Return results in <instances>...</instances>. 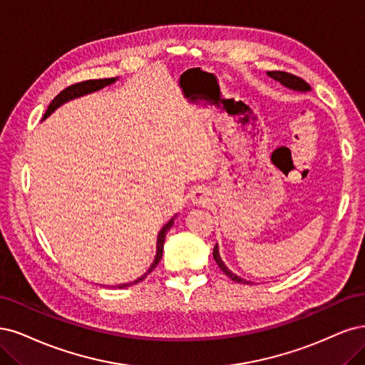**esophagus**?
<instances>
[{"label":"esophagus","mask_w":365,"mask_h":365,"mask_svg":"<svg viewBox=\"0 0 365 365\" xmlns=\"http://www.w3.org/2000/svg\"><path fill=\"white\" fill-rule=\"evenodd\" d=\"M191 200H192L194 205H202V206H205V205L209 203V192L205 190V187L198 186V187H195V190L192 191Z\"/></svg>","instance_id":"34e87169"}]
</instances>
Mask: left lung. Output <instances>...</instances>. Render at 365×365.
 <instances>
[{"label": "left lung", "mask_w": 365, "mask_h": 365, "mask_svg": "<svg viewBox=\"0 0 365 365\" xmlns=\"http://www.w3.org/2000/svg\"><path fill=\"white\" fill-rule=\"evenodd\" d=\"M268 76L272 77V78H274V80H277V81H280L282 85H285V86L289 88V89H296V91H309V89H311V86H309L303 78H300V77H297V76H294V74H289V73H285V71H268ZM214 259H215V262L218 264L221 272L225 273L227 277H230V279L235 280V282H240V284H247V280L238 277L237 274H233V273L230 272V269L225 265V262L221 261V257H220V255H218V247H217V244H215V247H214Z\"/></svg>", "instance_id": "8db88e82"}]
</instances>
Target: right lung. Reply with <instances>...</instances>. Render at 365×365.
<instances>
[{
  "mask_svg": "<svg viewBox=\"0 0 365 365\" xmlns=\"http://www.w3.org/2000/svg\"><path fill=\"white\" fill-rule=\"evenodd\" d=\"M115 81V78H98V80H85V81H78V83H74V85H71V86H68V88H65L63 91H61L57 93V96L54 97V100L50 103V106H48V109H46V112H45V115H43V118H46V116H48L56 108H58V106H61L62 103H65V101H68V100H73V98H76V97H80V96H83V93H89V92H93V91H98V89H101V88H104V86H108V85H110V83H113ZM174 225V218H171L165 226L162 227V230L159 232V237H158V253H156V259H155V262L151 264V267H150V269L148 272L143 276V277H139V279H136L135 282H130V284H124V285H120L118 288H125V287H130V285H135V284H138V282H140V280H144L153 269H155L156 267H158V264H159V261L162 259V252H163V242H165V237H167V232L171 229V226Z\"/></svg>",
  "mask_w": 365,
  "mask_h": 365,
  "instance_id": "1",
  "label": "right lung"
}]
</instances>
